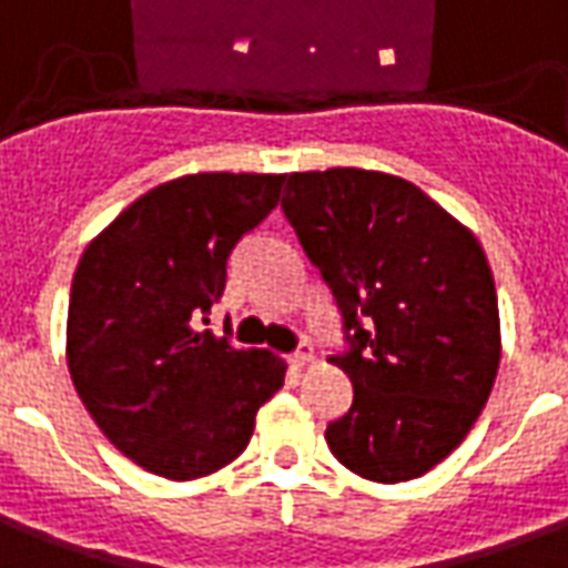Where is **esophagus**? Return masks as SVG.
<instances>
[{
  "label": "esophagus",
  "instance_id": "34e87169",
  "mask_svg": "<svg viewBox=\"0 0 568 568\" xmlns=\"http://www.w3.org/2000/svg\"><path fill=\"white\" fill-rule=\"evenodd\" d=\"M290 363L296 366V369H305V366H312L314 363V347L312 342H302L293 354H290Z\"/></svg>",
  "mask_w": 568,
  "mask_h": 568
}]
</instances>
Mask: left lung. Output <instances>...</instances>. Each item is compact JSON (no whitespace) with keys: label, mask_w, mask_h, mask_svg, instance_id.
<instances>
[{"label":"left lung","mask_w":568,"mask_h":568,"mask_svg":"<svg viewBox=\"0 0 568 568\" xmlns=\"http://www.w3.org/2000/svg\"><path fill=\"white\" fill-rule=\"evenodd\" d=\"M281 209L329 284L354 403L326 426L359 478L412 481L466 438L499 369V305L478 239L412 181L293 172Z\"/></svg>","instance_id":"8db88e82"}]
</instances>
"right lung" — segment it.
<instances>
[{"label":"right lung","mask_w":568,"mask_h":568,"mask_svg":"<svg viewBox=\"0 0 568 568\" xmlns=\"http://www.w3.org/2000/svg\"><path fill=\"white\" fill-rule=\"evenodd\" d=\"M284 175L199 172L153 187L87 244L74 268L65 359L81 403L142 469L190 481L233 463L284 359L199 329L226 260L278 205Z\"/></svg>","instance_id":"1"}]
</instances>
